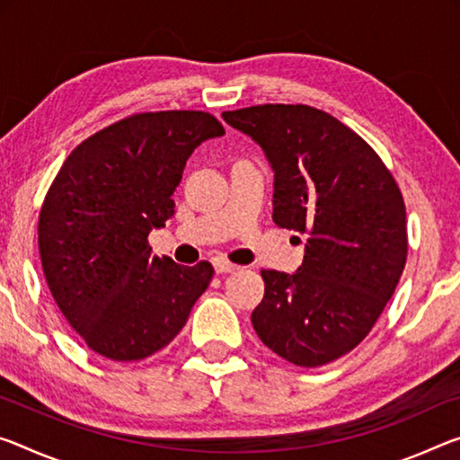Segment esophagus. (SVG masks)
Segmentation results:
<instances>
[{
    "label": "esophagus",
    "mask_w": 460,
    "mask_h": 460,
    "mask_svg": "<svg viewBox=\"0 0 460 460\" xmlns=\"http://www.w3.org/2000/svg\"><path fill=\"white\" fill-rule=\"evenodd\" d=\"M213 266H215V272L217 274H229V272H233V270L237 268L235 264H231L227 258H221V256L213 258Z\"/></svg>",
    "instance_id": "1"
}]
</instances>
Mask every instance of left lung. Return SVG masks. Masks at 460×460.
<instances>
[{"mask_svg":"<svg viewBox=\"0 0 460 460\" xmlns=\"http://www.w3.org/2000/svg\"><path fill=\"white\" fill-rule=\"evenodd\" d=\"M274 172V223L307 233L295 274L261 270L252 313L258 338L296 367H322L373 330L407 260L403 196L375 149L332 114L305 104L223 112Z\"/></svg>","mask_w":460,"mask_h":460,"instance_id":"8db88e82","label":"left lung"}]
</instances>
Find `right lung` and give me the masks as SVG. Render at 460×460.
Masks as SVG:
<instances>
[{
	"mask_svg": "<svg viewBox=\"0 0 460 460\" xmlns=\"http://www.w3.org/2000/svg\"><path fill=\"white\" fill-rule=\"evenodd\" d=\"M223 135L208 112H143L65 159L42 202L39 250L50 295L93 352L147 358L186 325L215 270L153 256L147 237L173 217L192 151Z\"/></svg>",
	"mask_w": 460,
	"mask_h": 460,
	"instance_id": "obj_1",
	"label": "right lung"
}]
</instances>
